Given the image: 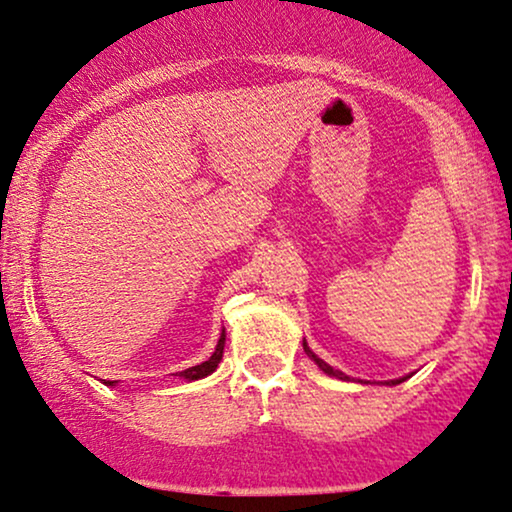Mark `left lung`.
<instances>
[{"label": "left lung", "instance_id": "8db88e82", "mask_svg": "<svg viewBox=\"0 0 512 512\" xmlns=\"http://www.w3.org/2000/svg\"><path fill=\"white\" fill-rule=\"evenodd\" d=\"M304 349H306V353H309V356L313 358V360H316V365L320 367V370H323L325 374H330V377H337V379H349V377H346V374L344 372H339V370H335V367H330V365H327L325 363V360H320L318 356H316V353H313V351H309V346H306V342H304ZM393 384H400V381H393Z\"/></svg>", "mask_w": 512, "mask_h": 512}]
</instances>
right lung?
<instances>
[{"label": "right lung", "mask_w": 512, "mask_h": 512, "mask_svg": "<svg viewBox=\"0 0 512 512\" xmlns=\"http://www.w3.org/2000/svg\"><path fill=\"white\" fill-rule=\"evenodd\" d=\"M224 339H227V335H224V332H222V337H220V342H217V349H215L213 356H210V358L206 360V363L194 365V367H189V370L180 372V377H182V379H187V381H194V379H203V377H208L210 372H215V367L220 365L222 353H224ZM105 384H107V386H114V384H117V381H105Z\"/></svg>", "instance_id": "obj_1"}]
</instances>
